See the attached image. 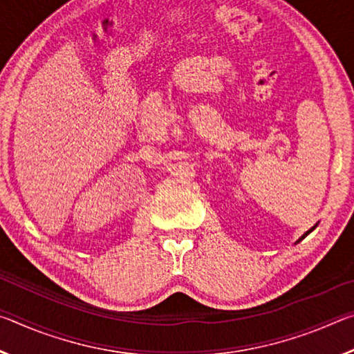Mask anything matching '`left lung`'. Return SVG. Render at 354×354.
<instances>
[{
  "mask_svg": "<svg viewBox=\"0 0 354 354\" xmlns=\"http://www.w3.org/2000/svg\"><path fill=\"white\" fill-rule=\"evenodd\" d=\"M314 227H315V226H313V227H310V230H309V231H308V232H304V234H303V236H301V239H299V241H303V239H304V237H306V236H308V234H309V232H310V231H313V230H314ZM299 241H298V242H299Z\"/></svg>",
  "mask_w": 354,
  "mask_h": 354,
  "instance_id": "8db88e82",
  "label": "left lung"
}]
</instances>
